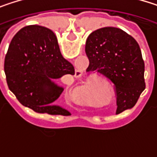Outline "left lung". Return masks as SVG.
Returning a JSON list of instances; mask_svg holds the SVG:
<instances>
[{"label": "left lung", "instance_id": "left-lung-1", "mask_svg": "<svg viewBox=\"0 0 157 157\" xmlns=\"http://www.w3.org/2000/svg\"><path fill=\"white\" fill-rule=\"evenodd\" d=\"M85 52L86 72L102 75L113 83L116 114L134 107L145 88L144 63L137 42L121 29L105 27L88 36Z\"/></svg>", "mask_w": 157, "mask_h": 157}]
</instances>
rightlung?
Returning a JSON list of instances; mask_svg holds the SVG:
<instances>
[{
  "label": "right lung",
  "instance_id": "add662e5",
  "mask_svg": "<svg viewBox=\"0 0 157 157\" xmlns=\"http://www.w3.org/2000/svg\"><path fill=\"white\" fill-rule=\"evenodd\" d=\"M4 72L9 89L22 105L39 113L71 114L56 105L63 88L54 81L74 75L75 67L63 57L52 30L39 25L21 28L9 45Z\"/></svg>",
  "mask_w": 157,
  "mask_h": 157
}]
</instances>
